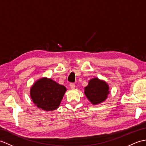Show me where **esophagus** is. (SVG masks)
<instances>
[{"label":"esophagus","mask_w":146,"mask_h":146,"mask_svg":"<svg viewBox=\"0 0 146 146\" xmlns=\"http://www.w3.org/2000/svg\"><path fill=\"white\" fill-rule=\"evenodd\" d=\"M70 88L72 89H74V88H75V84H74V83H70Z\"/></svg>","instance_id":"34e87169"}]
</instances>
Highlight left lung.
Returning a JSON list of instances; mask_svg holds the SVG:
<instances>
[{
	"label": "left lung",
	"mask_w": 146,
	"mask_h": 146,
	"mask_svg": "<svg viewBox=\"0 0 146 146\" xmlns=\"http://www.w3.org/2000/svg\"><path fill=\"white\" fill-rule=\"evenodd\" d=\"M110 93L109 86L104 81L94 78L84 88V94L93 104H100L106 100Z\"/></svg>",
	"instance_id": "1"
}]
</instances>
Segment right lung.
Listing matches in <instances>:
<instances>
[{
    "label": "right lung",
    "instance_id": "add662e5",
    "mask_svg": "<svg viewBox=\"0 0 146 146\" xmlns=\"http://www.w3.org/2000/svg\"><path fill=\"white\" fill-rule=\"evenodd\" d=\"M66 88L52 79L42 78L37 80L30 89V96L38 108L53 111L59 107Z\"/></svg>",
    "mask_w": 146,
    "mask_h": 146
}]
</instances>
